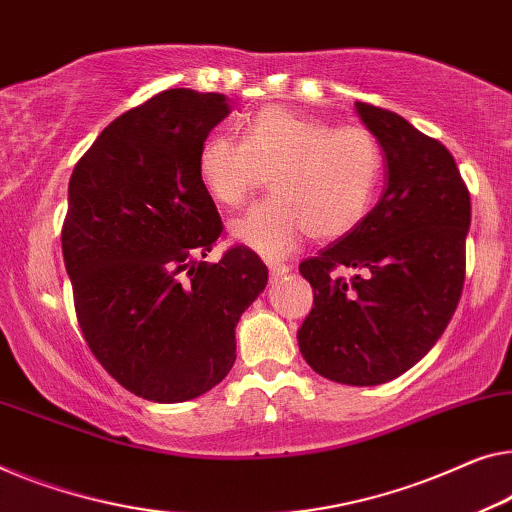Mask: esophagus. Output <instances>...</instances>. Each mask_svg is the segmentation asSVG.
Returning a JSON list of instances; mask_svg holds the SVG:
<instances>
[{"mask_svg":"<svg viewBox=\"0 0 512 512\" xmlns=\"http://www.w3.org/2000/svg\"><path fill=\"white\" fill-rule=\"evenodd\" d=\"M266 266H269V271H271V278H273V280H278L280 276H285V273L289 271V266H287V264L276 262V259H269V262H266Z\"/></svg>","mask_w":512,"mask_h":512,"instance_id":"34e87169","label":"esophagus"}]
</instances>
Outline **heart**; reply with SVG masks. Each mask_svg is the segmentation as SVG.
<instances>
[{
	"instance_id": "1",
	"label": "heart",
	"mask_w": 512,
	"mask_h": 512,
	"mask_svg": "<svg viewBox=\"0 0 512 512\" xmlns=\"http://www.w3.org/2000/svg\"><path fill=\"white\" fill-rule=\"evenodd\" d=\"M197 174L227 209L243 207L271 177L273 195L234 220L232 236L257 253L280 257L303 234L331 241L361 223L379 183L381 151L368 128H331L269 105L246 121L241 142L230 135L204 140Z\"/></svg>"
}]
</instances>
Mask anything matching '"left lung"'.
Segmentation results:
<instances>
[{"instance_id": "obj_1", "label": "left lung", "mask_w": 512, "mask_h": 512, "mask_svg": "<svg viewBox=\"0 0 512 512\" xmlns=\"http://www.w3.org/2000/svg\"><path fill=\"white\" fill-rule=\"evenodd\" d=\"M356 112L384 151L386 190L352 232L299 264L315 301L296 338L317 375L377 386L421 361L451 322L471 200L439 140L377 105Z\"/></svg>"}]
</instances>
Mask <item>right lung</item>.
<instances>
[{"instance_id":"add662e5","label":"right lung","mask_w":512,"mask_h":512,"mask_svg":"<svg viewBox=\"0 0 512 512\" xmlns=\"http://www.w3.org/2000/svg\"><path fill=\"white\" fill-rule=\"evenodd\" d=\"M227 114L223 94L160 91L114 119L68 181L61 250L82 335L151 402L193 400L227 377L236 322L269 280L246 246L204 262L223 220L197 154Z\"/></svg>"}]
</instances>
